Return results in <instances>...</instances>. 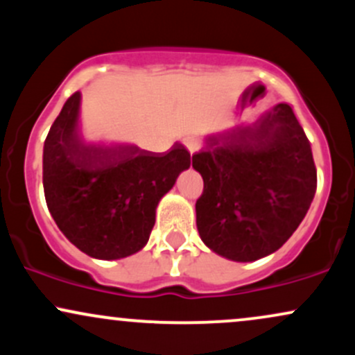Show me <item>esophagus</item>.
I'll use <instances>...</instances> for the list:
<instances>
[{"mask_svg": "<svg viewBox=\"0 0 355 355\" xmlns=\"http://www.w3.org/2000/svg\"><path fill=\"white\" fill-rule=\"evenodd\" d=\"M183 144H185L187 150H189L190 153L198 152V150L202 148V140H200V138H197V137H189V138H185V140H183Z\"/></svg>", "mask_w": 355, "mask_h": 355, "instance_id": "1", "label": "esophagus"}]
</instances>
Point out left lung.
<instances>
[{
	"label": "left lung",
	"instance_id": "1",
	"mask_svg": "<svg viewBox=\"0 0 355 355\" xmlns=\"http://www.w3.org/2000/svg\"><path fill=\"white\" fill-rule=\"evenodd\" d=\"M203 178L197 229L215 254L254 262L291 239L317 189L311 144L279 103L254 125L210 137L191 157Z\"/></svg>",
	"mask_w": 355,
	"mask_h": 355
}]
</instances>
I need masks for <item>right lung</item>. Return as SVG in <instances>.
<instances>
[{
	"mask_svg": "<svg viewBox=\"0 0 355 355\" xmlns=\"http://www.w3.org/2000/svg\"><path fill=\"white\" fill-rule=\"evenodd\" d=\"M80 100V92L67 100L44 140V198L73 245L95 259H123L148 242L158 202L190 166V153L180 144L166 153L85 144Z\"/></svg>",
	"mask_w": 355,
	"mask_h": 355,
	"instance_id": "1",
	"label": "right lung"
}]
</instances>
